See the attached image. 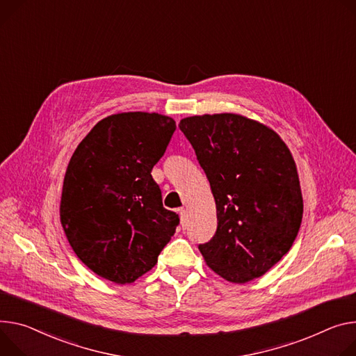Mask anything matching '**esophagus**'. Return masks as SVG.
<instances>
[{
	"label": "esophagus",
	"mask_w": 356,
	"mask_h": 356,
	"mask_svg": "<svg viewBox=\"0 0 356 356\" xmlns=\"http://www.w3.org/2000/svg\"><path fill=\"white\" fill-rule=\"evenodd\" d=\"M179 214H180V222H181V227H186V225L188 224V214L184 209H180L179 210Z\"/></svg>",
	"instance_id": "obj_1"
}]
</instances>
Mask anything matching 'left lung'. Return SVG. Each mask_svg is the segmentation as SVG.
<instances>
[{
	"instance_id": "obj_1",
	"label": "left lung",
	"mask_w": 356,
	"mask_h": 356,
	"mask_svg": "<svg viewBox=\"0 0 356 356\" xmlns=\"http://www.w3.org/2000/svg\"><path fill=\"white\" fill-rule=\"evenodd\" d=\"M211 187L217 211L213 238L200 244L221 278L245 284L289 251L302 220L296 160L271 127L237 113L180 120Z\"/></svg>"
}]
</instances>
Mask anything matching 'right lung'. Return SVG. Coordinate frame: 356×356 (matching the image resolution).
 Returning a JSON list of instances; mask_svg holds the SVG:
<instances>
[{"label": "right lung", "mask_w": 356, "mask_h": 356, "mask_svg": "<svg viewBox=\"0 0 356 356\" xmlns=\"http://www.w3.org/2000/svg\"><path fill=\"white\" fill-rule=\"evenodd\" d=\"M176 122L165 115L106 116L75 149L63 179L60 222L79 260L115 284H131L157 264L179 216L161 203L150 172Z\"/></svg>", "instance_id": "obj_1"}]
</instances>
